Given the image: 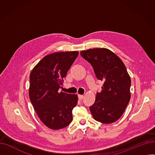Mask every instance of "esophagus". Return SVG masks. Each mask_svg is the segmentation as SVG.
<instances>
[{
	"label": "esophagus",
	"mask_w": 155,
	"mask_h": 155,
	"mask_svg": "<svg viewBox=\"0 0 155 155\" xmlns=\"http://www.w3.org/2000/svg\"><path fill=\"white\" fill-rule=\"evenodd\" d=\"M78 97L79 100H82L84 99V96L83 95H78Z\"/></svg>",
	"instance_id": "1"
}]
</instances>
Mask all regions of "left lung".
<instances>
[{"instance_id":"obj_1","label":"left lung","mask_w":155,"mask_h":155,"mask_svg":"<svg viewBox=\"0 0 155 155\" xmlns=\"http://www.w3.org/2000/svg\"><path fill=\"white\" fill-rule=\"evenodd\" d=\"M80 54L91 64L97 79L104 82L90 107L92 116L100 123H112L123 115L131 99V78L125 65L106 48L88 49Z\"/></svg>"}]
</instances>
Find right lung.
Wrapping results in <instances>:
<instances>
[{
  "instance_id": "right-lung-1",
  "label": "right lung",
  "mask_w": 155,
  "mask_h": 155,
  "mask_svg": "<svg viewBox=\"0 0 155 155\" xmlns=\"http://www.w3.org/2000/svg\"><path fill=\"white\" fill-rule=\"evenodd\" d=\"M78 55V51L50 54L31 72L29 99L40 120L51 129L64 128L72 121V110L77 104L78 96L60 92L59 88Z\"/></svg>"
}]
</instances>
